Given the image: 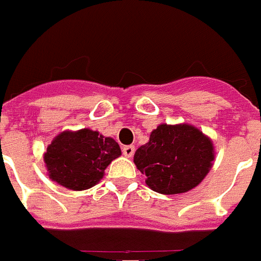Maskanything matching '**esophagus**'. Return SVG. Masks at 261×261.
Masks as SVG:
<instances>
[{
    "label": "esophagus",
    "instance_id": "34e87169",
    "mask_svg": "<svg viewBox=\"0 0 261 261\" xmlns=\"http://www.w3.org/2000/svg\"><path fill=\"white\" fill-rule=\"evenodd\" d=\"M122 153L126 157H132L135 154V146L133 145H126L122 148Z\"/></svg>",
    "mask_w": 261,
    "mask_h": 261
}]
</instances>
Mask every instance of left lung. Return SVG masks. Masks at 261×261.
Returning <instances> with one entry per match:
<instances>
[{
  "mask_svg": "<svg viewBox=\"0 0 261 261\" xmlns=\"http://www.w3.org/2000/svg\"><path fill=\"white\" fill-rule=\"evenodd\" d=\"M212 140L189 124H161L149 141L136 150L133 161L146 176V185L163 195L188 192L203 181L212 168Z\"/></svg>",
  "mask_w": 261,
  "mask_h": 261,
  "instance_id": "8db88e82",
  "label": "left lung"
}]
</instances>
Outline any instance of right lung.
<instances>
[{
  "mask_svg": "<svg viewBox=\"0 0 261 261\" xmlns=\"http://www.w3.org/2000/svg\"><path fill=\"white\" fill-rule=\"evenodd\" d=\"M120 156V145L112 137L85 128L56 136L44 153V161L53 181L84 191L100 181L108 165Z\"/></svg>",
  "mask_w": 261,
  "mask_h": 261,
  "instance_id": "obj_1",
  "label": "right lung"
}]
</instances>
